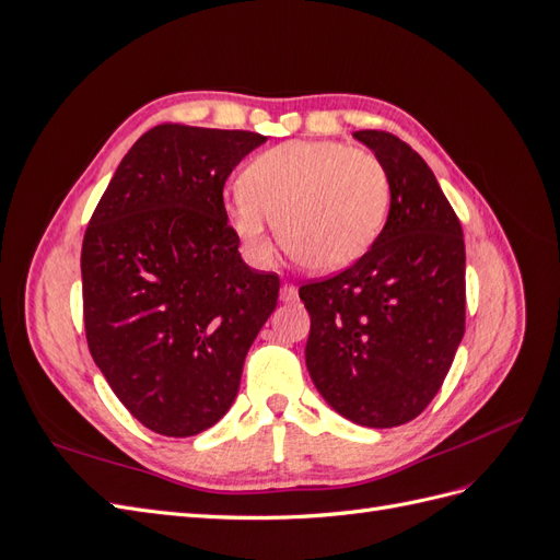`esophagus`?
Listing matches in <instances>:
<instances>
[{
    "instance_id": "1",
    "label": "esophagus",
    "mask_w": 560,
    "mask_h": 560,
    "mask_svg": "<svg viewBox=\"0 0 560 560\" xmlns=\"http://www.w3.org/2000/svg\"><path fill=\"white\" fill-rule=\"evenodd\" d=\"M296 296H299V292H296L294 284H282L280 287V301L292 303V301H296Z\"/></svg>"
}]
</instances>
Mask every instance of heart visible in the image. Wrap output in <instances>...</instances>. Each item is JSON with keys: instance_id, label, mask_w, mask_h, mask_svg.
<instances>
[{"instance_id": "obj_1", "label": "heart", "mask_w": 560, "mask_h": 560, "mask_svg": "<svg viewBox=\"0 0 560 560\" xmlns=\"http://www.w3.org/2000/svg\"><path fill=\"white\" fill-rule=\"evenodd\" d=\"M389 179L376 154L334 140H294L264 151L229 198V222L247 257L273 254L278 222L287 254L317 273L362 259L383 231Z\"/></svg>"}]
</instances>
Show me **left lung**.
I'll return each mask as SVG.
<instances>
[{"mask_svg": "<svg viewBox=\"0 0 560 560\" xmlns=\"http://www.w3.org/2000/svg\"><path fill=\"white\" fill-rule=\"evenodd\" d=\"M389 179L387 222L362 259L311 280L308 374L334 411L397 428L425 411L465 334L460 219L418 151L385 130H358Z\"/></svg>", "mask_w": 560, "mask_h": 560, "instance_id": "left-lung-1", "label": "left lung"}]
</instances>
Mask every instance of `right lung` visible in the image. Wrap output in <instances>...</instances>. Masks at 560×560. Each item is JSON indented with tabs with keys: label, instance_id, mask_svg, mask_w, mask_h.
<instances>
[{
	"label": "right lung",
	"instance_id": "obj_1",
	"mask_svg": "<svg viewBox=\"0 0 560 560\" xmlns=\"http://www.w3.org/2000/svg\"><path fill=\"white\" fill-rule=\"evenodd\" d=\"M264 142L249 130L154 126L116 167L83 235L89 350L151 432L212 428L278 306V273L241 259L224 208L233 167Z\"/></svg>",
	"mask_w": 560,
	"mask_h": 560
}]
</instances>
